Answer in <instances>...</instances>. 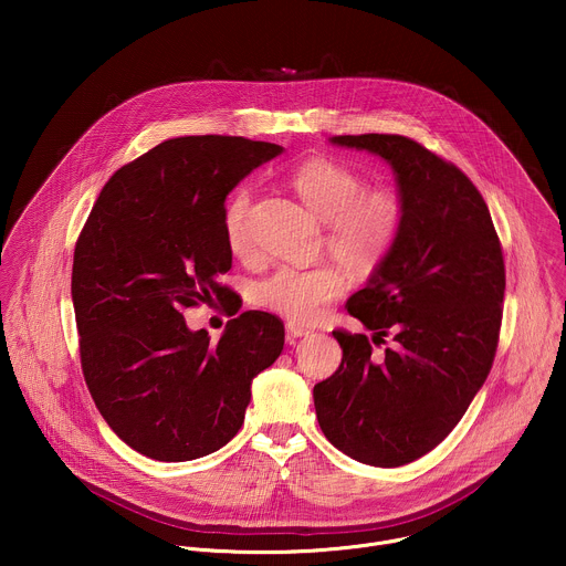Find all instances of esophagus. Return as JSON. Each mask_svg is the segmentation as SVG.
<instances>
[{"instance_id":"1","label":"esophagus","mask_w":566,"mask_h":566,"mask_svg":"<svg viewBox=\"0 0 566 566\" xmlns=\"http://www.w3.org/2000/svg\"><path fill=\"white\" fill-rule=\"evenodd\" d=\"M286 334H289V340H295V338H302V336H308L311 329L300 325V322H289L286 325Z\"/></svg>"}]
</instances>
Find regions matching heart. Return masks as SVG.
Segmentation results:
<instances>
[{
  "instance_id": "b5f03b06",
  "label": "heart",
  "mask_w": 566,
  "mask_h": 566,
  "mask_svg": "<svg viewBox=\"0 0 566 566\" xmlns=\"http://www.w3.org/2000/svg\"><path fill=\"white\" fill-rule=\"evenodd\" d=\"M291 190L322 221V241L352 275H374L394 253L406 228L408 208L391 188H367V179L332 156L302 160L289 175ZM251 195L234 190L223 206V237L232 255L253 249L249 230ZM345 291V273L336 264H280L251 284V302L293 322H313Z\"/></svg>"
}]
</instances>
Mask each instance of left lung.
<instances>
[{
	"label": "left lung",
	"instance_id": "obj_1",
	"mask_svg": "<svg viewBox=\"0 0 566 566\" xmlns=\"http://www.w3.org/2000/svg\"><path fill=\"white\" fill-rule=\"evenodd\" d=\"M389 160L406 228L389 260L347 302L349 315L394 338L385 358L365 334L336 329L343 360L313 387L317 423L347 457L378 468L434 450L486 380L500 343L506 269L491 212L443 156L400 134L334 136Z\"/></svg>",
	"mask_w": 566,
	"mask_h": 566
}]
</instances>
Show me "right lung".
<instances>
[{
  "mask_svg": "<svg viewBox=\"0 0 566 566\" xmlns=\"http://www.w3.org/2000/svg\"><path fill=\"white\" fill-rule=\"evenodd\" d=\"M280 151L244 136L168 138L114 172L77 234L80 367L107 426L149 459L190 461L226 446L244 423L251 380L282 354L273 313L232 317L219 343L184 317L214 300L237 313L217 282L232 264L223 201Z\"/></svg>",
  "mask_w": 566,
  "mask_h": 566,
  "instance_id": "obj_1",
  "label": "right lung"
}]
</instances>
